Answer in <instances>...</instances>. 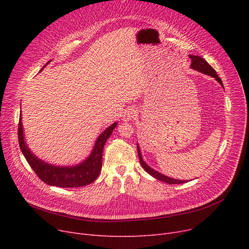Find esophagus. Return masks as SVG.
Wrapping results in <instances>:
<instances>
[{"label": "esophagus", "mask_w": 249, "mask_h": 249, "mask_svg": "<svg viewBox=\"0 0 249 249\" xmlns=\"http://www.w3.org/2000/svg\"><path fill=\"white\" fill-rule=\"evenodd\" d=\"M135 116H136L135 110H133V109H127V110H125V112L123 114V120L124 121L132 120Z\"/></svg>", "instance_id": "34e87169"}]
</instances>
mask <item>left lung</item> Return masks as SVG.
I'll return each instance as SVG.
<instances>
[{"instance_id":"8db88e82","label":"left lung","mask_w":249,"mask_h":249,"mask_svg":"<svg viewBox=\"0 0 249 249\" xmlns=\"http://www.w3.org/2000/svg\"><path fill=\"white\" fill-rule=\"evenodd\" d=\"M190 58L192 60V63H191V68L196 70V71H199L205 74H208V75H211L213 77H215V80L223 87V83H222L221 78L218 76L216 71L211 67L210 64H209L204 58H202L201 56H198V55H190ZM224 88V87H223ZM137 151H138V156H139V161H140V164L142 165V167L145 169V171L150 175L152 176L153 178H158L159 180H161V181H164L166 182V184L168 185H178V184H184V182H187L186 180H180V179H176V178H168L162 174H160L156 171H154V169H152L151 167H149L145 162L144 160H143L142 156H141V151H140V148L139 146L137 145Z\"/></svg>"}]
</instances>
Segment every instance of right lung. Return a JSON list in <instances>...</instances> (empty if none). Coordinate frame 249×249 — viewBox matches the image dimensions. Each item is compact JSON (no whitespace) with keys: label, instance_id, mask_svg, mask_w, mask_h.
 <instances>
[{"label":"right lung","instance_id":"1","mask_svg":"<svg viewBox=\"0 0 249 249\" xmlns=\"http://www.w3.org/2000/svg\"><path fill=\"white\" fill-rule=\"evenodd\" d=\"M117 123L112 124L99 136L95 143L93 152L89 158L81 164L71 167L55 166L45 163L38 160L36 156L29 150L24 141L23 128L21 122V114L18 126V139L19 145L26 160L32 167L34 173L45 184L50 186H56L60 188H78L89 185L96 180L102 169L103 148L107 139L112 134Z\"/></svg>","mask_w":249,"mask_h":249}]
</instances>
